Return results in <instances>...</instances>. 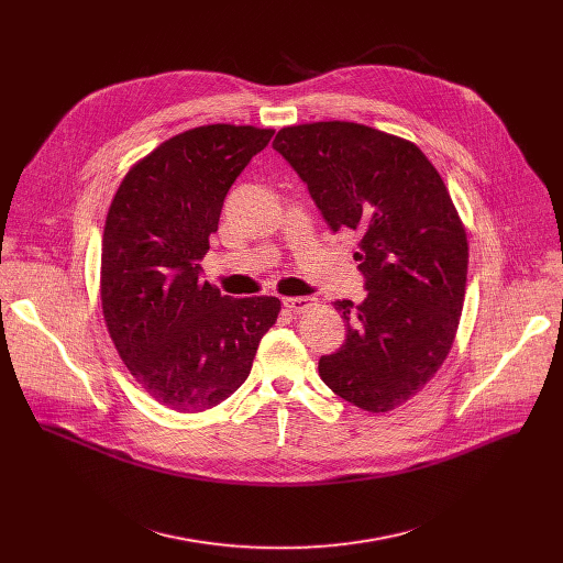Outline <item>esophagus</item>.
I'll return each instance as SVG.
<instances>
[{"mask_svg":"<svg viewBox=\"0 0 563 563\" xmlns=\"http://www.w3.org/2000/svg\"><path fill=\"white\" fill-rule=\"evenodd\" d=\"M283 305L289 309V311H307L316 305L313 298H283Z\"/></svg>","mask_w":563,"mask_h":563,"instance_id":"esophagus-1","label":"esophagus"}]
</instances>
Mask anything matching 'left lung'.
I'll return each instance as SVG.
<instances>
[{
	"label": "left lung",
	"instance_id": "8db88e82",
	"mask_svg": "<svg viewBox=\"0 0 563 563\" xmlns=\"http://www.w3.org/2000/svg\"><path fill=\"white\" fill-rule=\"evenodd\" d=\"M274 148L328 224L361 235L363 302L336 300L345 343L318 374L352 406H404L448 358L465 298L467 233L448 187L410 140L330 120L285 126Z\"/></svg>",
	"mask_w": 563,
	"mask_h": 563
}]
</instances>
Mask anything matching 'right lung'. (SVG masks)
<instances>
[{
  "mask_svg": "<svg viewBox=\"0 0 563 563\" xmlns=\"http://www.w3.org/2000/svg\"><path fill=\"white\" fill-rule=\"evenodd\" d=\"M274 129L205 124L155 146L126 172L104 224L100 298L133 378L169 410L216 408L243 385L276 296L231 298L200 278L224 196Z\"/></svg>",
  "mask_w": 563,
  "mask_h": 563,
  "instance_id": "add662e5",
  "label": "right lung"
}]
</instances>
